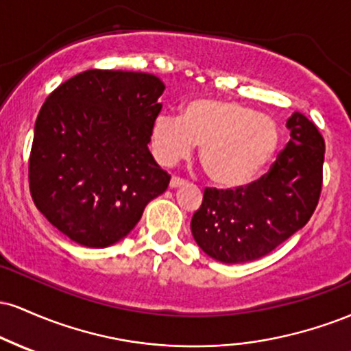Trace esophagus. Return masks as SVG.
I'll list each match as a JSON object with an SVG mask.
<instances>
[{"mask_svg":"<svg viewBox=\"0 0 351 351\" xmlns=\"http://www.w3.org/2000/svg\"><path fill=\"white\" fill-rule=\"evenodd\" d=\"M183 184H184V180L178 178V176H173V178L170 180V188H171V189L183 186Z\"/></svg>","mask_w":351,"mask_h":351,"instance_id":"esophagus-1","label":"esophagus"}]
</instances>
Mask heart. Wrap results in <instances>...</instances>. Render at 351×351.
Returning <instances> with one entry per match:
<instances>
[{
    "instance_id": "1",
    "label": "heart",
    "mask_w": 351,
    "mask_h": 351,
    "mask_svg": "<svg viewBox=\"0 0 351 351\" xmlns=\"http://www.w3.org/2000/svg\"><path fill=\"white\" fill-rule=\"evenodd\" d=\"M279 127L269 115L234 100L195 99L181 117L162 114L152 123L150 147L156 162L171 167L199 145L204 173L221 188L251 183L279 148Z\"/></svg>"
}]
</instances>
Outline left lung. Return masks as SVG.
I'll return each mask as SVG.
<instances>
[{"instance_id": "1", "label": "left lung", "mask_w": 351, "mask_h": 351, "mask_svg": "<svg viewBox=\"0 0 351 351\" xmlns=\"http://www.w3.org/2000/svg\"><path fill=\"white\" fill-rule=\"evenodd\" d=\"M291 140L267 175L236 189H204L191 232L209 257L224 264L251 263L308 223L322 191L325 142L305 115L287 120Z\"/></svg>"}]
</instances>
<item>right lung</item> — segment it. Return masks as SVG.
Listing matches in <instances>:
<instances>
[{
    "mask_svg": "<svg viewBox=\"0 0 351 351\" xmlns=\"http://www.w3.org/2000/svg\"><path fill=\"white\" fill-rule=\"evenodd\" d=\"M163 90L147 72L90 69L44 102L29 156L31 196L74 243H119L167 191L170 175L148 150Z\"/></svg>",
    "mask_w": 351,
    "mask_h": 351,
    "instance_id": "obj_1",
    "label": "right lung"
}]
</instances>
